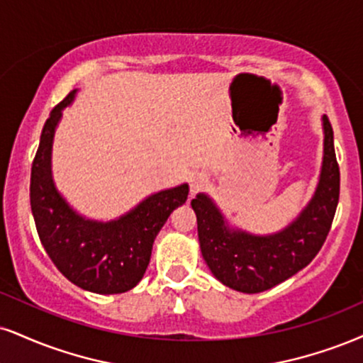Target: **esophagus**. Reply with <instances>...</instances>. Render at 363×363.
Segmentation results:
<instances>
[{"label": "esophagus", "mask_w": 363, "mask_h": 363, "mask_svg": "<svg viewBox=\"0 0 363 363\" xmlns=\"http://www.w3.org/2000/svg\"><path fill=\"white\" fill-rule=\"evenodd\" d=\"M206 182H208L206 176H203V174H196V176L191 179V191L196 193V191H199L201 187L206 186Z\"/></svg>", "instance_id": "obj_1"}]
</instances>
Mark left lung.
I'll return each instance as SVG.
<instances>
[{
	"mask_svg": "<svg viewBox=\"0 0 363 363\" xmlns=\"http://www.w3.org/2000/svg\"><path fill=\"white\" fill-rule=\"evenodd\" d=\"M323 121V162L313 198L286 228L255 235L228 223L208 194L191 201L198 220L203 259L218 281L230 289L257 294L298 274L325 243L340 196V169L335 155L333 128Z\"/></svg>",
	"mask_w": 363,
	"mask_h": 363,
	"instance_id": "obj_1",
	"label": "left lung"
}]
</instances>
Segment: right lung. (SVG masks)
I'll list each match as a JSON object with an SVG mask.
<instances>
[{
    "label": "right lung",
    "instance_id": "add662e5",
    "mask_svg": "<svg viewBox=\"0 0 363 363\" xmlns=\"http://www.w3.org/2000/svg\"><path fill=\"white\" fill-rule=\"evenodd\" d=\"M71 91L50 111L32 164L30 204L35 226L55 267L81 289L121 294L142 281L154 240L170 213L182 206L189 186L181 184L147 196L128 213L111 221L89 220L57 191L52 177V143L62 111L76 98Z\"/></svg>",
    "mask_w": 363,
    "mask_h": 363
}]
</instances>
